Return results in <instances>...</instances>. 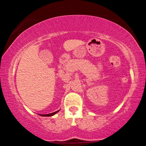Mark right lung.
I'll return each instance as SVG.
<instances>
[{"instance_id": "obj_1", "label": "right lung", "mask_w": 146, "mask_h": 146, "mask_svg": "<svg viewBox=\"0 0 146 146\" xmlns=\"http://www.w3.org/2000/svg\"><path fill=\"white\" fill-rule=\"evenodd\" d=\"M59 111V110H58ZM58 111H55V112H53V113H49V114H41V116H52V115H54V114H56L57 112H58Z\"/></svg>"}]
</instances>
